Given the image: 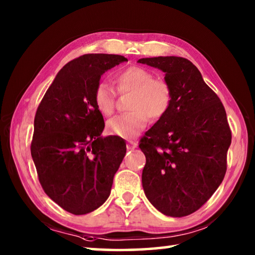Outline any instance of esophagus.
<instances>
[{
	"mask_svg": "<svg viewBox=\"0 0 255 255\" xmlns=\"http://www.w3.org/2000/svg\"><path fill=\"white\" fill-rule=\"evenodd\" d=\"M137 147V143L134 142V140H128V144H127V148L128 149H134Z\"/></svg>",
	"mask_w": 255,
	"mask_h": 255,
	"instance_id": "1",
	"label": "esophagus"
}]
</instances>
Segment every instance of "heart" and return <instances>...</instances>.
<instances>
[{
    "mask_svg": "<svg viewBox=\"0 0 255 255\" xmlns=\"http://www.w3.org/2000/svg\"><path fill=\"white\" fill-rule=\"evenodd\" d=\"M120 92H132L131 112L113 117L107 123V131L123 138H132L146 128L149 117L160 119L168 112L172 102L170 85L162 79H154L151 71L142 67H129L116 76ZM94 103L103 116L115 111L116 93L107 83L101 82L94 91Z\"/></svg>",
    "mask_w": 255,
    "mask_h": 255,
    "instance_id": "1",
    "label": "heart"
}]
</instances>
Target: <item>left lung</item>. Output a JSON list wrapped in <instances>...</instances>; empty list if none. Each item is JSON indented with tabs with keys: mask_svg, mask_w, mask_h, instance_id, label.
Segmentation results:
<instances>
[{
	"mask_svg": "<svg viewBox=\"0 0 255 255\" xmlns=\"http://www.w3.org/2000/svg\"><path fill=\"white\" fill-rule=\"evenodd\" d=\"M137 62L163 71L172 91L170 109L139 144L146 157L145 195L164 216H188L212 196L225 177L232 143L227 115L189 60L156 56Z\"/></svg>",
	"mask_w": 255,
	"mask_h": 255,
	"instance_id": "left-lung-1",
	"label": "left lung"
}]
</instances>
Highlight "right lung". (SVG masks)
Wrapping results in <instances>:
<instances>
[{"label": "right lung", "instance_id": "1", "mask_svg": "<svg viewBox=\"0 0 255 255\" xmlns=\"http://www.w3.org/2000/svg\"><path fill=\"white\" fill-rule=\"evenodd\" d=\"M125 61L117 54L72 60L55 76L36 111L30 152L39 183L72 215H86L108 200L126 154L121 137L101 136L104 120L94 103L101 76Z\"/></svg>", "mask_w": 255, "mask_h": 255}]
</instances>
